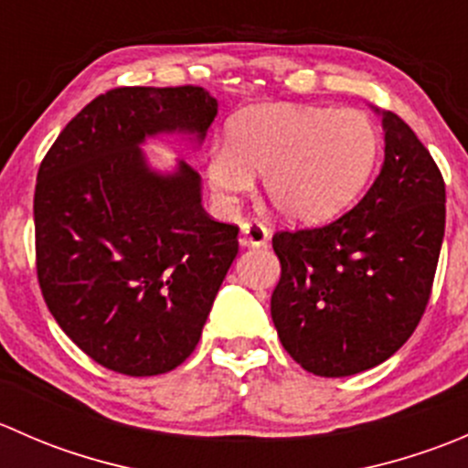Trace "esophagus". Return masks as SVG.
Listing matches in <instances>:
<instances>
[{
    "instance_id": "1",
    "label": "esophagus",
    "mask_w": 468,
    "mask_h": 468,
    "mask_svg": "<svg viewBox=\"0 0 468 468\" xmlns=\"http://www.w3.org/2000/svg\"><path fill=\"white\" fill-rule=\"evenodd\" d=\"M269 230L264 229L261 221H244L242 233H239V244L242 247H267Z\"/></svg>"
}]
</instances>
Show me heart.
<instances>
[{"mask_svg":"<svg viewBox=\"0 0 468 468\" xmlns=\"http://www.w3.org/2000/svg\"><path fill=\"white\" fill-rule=\"evenodd\" d=\"M378 149V131L362 111L256 106L230 120L226 146L207 154L206 176L212 195L230 206L262 174L264 197L278 215L317 224L360 195Z\"/></svg>","mask_w":468,"mask_h":468,"instance_id":"b5f03b06","label":"heart"}]
</instances>
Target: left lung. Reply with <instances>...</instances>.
<instances>
[{
	"mask_svg": "<svg viewBox=\"0 0 468 468\" xmlns=\"http://www.w3.org/2000/svg\"><path fill=\"white\" fill-rule=\"evenodd\" d=\"M382 129L385 163L360 204L271 239L281 261L273 325L285 351L324 378L394 356L421 322L435 281L446 226L441 172L399 115L382 112Z\"/></svg>",
	"mask_w": 468,
	"mask_h": 468,
	"instance_id": "left-lung-1",
	"label": "left lung"
}]
</instances>
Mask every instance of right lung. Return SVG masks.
I'll list each match as a JSON object with an SVG mask.
<instances>
[{"label":"right lung","mask_w":468,"mask_h":468,"mask_svg":"<svg viewBox=\"0 0 468 468\" xmlns=\"http://www.w3.org/2000/svg\"><path fill=\"white\" fill-rule=\"evenodd\" d=\"M217 99L199 86L115 88L88 103L37 169L33 219L42 296L69 339L106 369L158 376L199 344L238 226L201 206L187 163L169 174L140 144L204 143Z\"/></svg>","instance_id":"right-lung-1"}]
</instances>
